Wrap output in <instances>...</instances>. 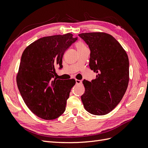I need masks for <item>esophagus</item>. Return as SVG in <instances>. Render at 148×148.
Returning a JSON list of instances; mask_svg holds the SVG:
<instances>
[{
	"instance_id": "esophagus-1",
	"label": "esophagus",
	"mask_w": 148,
	"mask_h": 148,
	"mask_svg": "<svg viewBox=\"0 0 148 148\" xmlns=\"http://www.w3.org/2000/svg\"><path fill=\"white\" fill-rule=\"evenodd\" d=\"M75 83H76L77 84H81L82 81L81 80H78V79H75Z\"/></svg>"
}]
</instances>
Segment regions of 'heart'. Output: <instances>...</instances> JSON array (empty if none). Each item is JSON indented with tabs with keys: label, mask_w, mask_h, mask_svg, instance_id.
<instances>
[{
	"label": "heart",
	"mask_w": 148,
	"mask_h": 148,
	"mask_svg": "<svg viewBox=\"0 0 148 148\" xmlns=\"http://www.w3.org/2000/svg\"><path fill=\"white\" fill-rule=\"evenodd\" d=\"M75 47H76L78 51H80V50H82V49H83L86 48V45L81 41H79V42H77L76 44H75Z\"/></svg>",
	"instance_id": "b5f03b06"
}]
</instances>
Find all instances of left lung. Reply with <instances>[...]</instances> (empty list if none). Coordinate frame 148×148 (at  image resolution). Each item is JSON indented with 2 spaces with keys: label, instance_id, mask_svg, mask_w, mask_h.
<instances>
[{
  "label": "left lung",
  "instance_id": "1",
  "mask_svg": "<svg viewBox=\"0 0 148 148\" xmlns=\"http://www.w3.org/2000/svg\"><path fill=\"white\" fill-rule=\"evenodd\" d=\"M79 36L89 45L90 69L97 73L91 82L82 81L85 92L82 102L92 114H107L120 103L127 88V55L119 42L108 34L82 33Z\"/></svg>",
  "mask_w": 148,
  "mask_h": 148
}]
</instances>
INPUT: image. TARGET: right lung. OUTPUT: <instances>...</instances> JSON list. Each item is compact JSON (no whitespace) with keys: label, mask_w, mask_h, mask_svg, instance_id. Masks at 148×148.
Segmentation results:
<instances>
[{"label":"right lung","mask_w":148,"mask_h":148,"mask_svg":"<svg viewBox=\"0 0 148 148\" xmlns=\"http://www.w3.org/2000/svg\"><path fill=\"white\" fill-rule=\"evenodd\" d=\"M71 33L40 38L25 48L17 74L18 89L35 115L45 120L58 118L65 111L74 79L54 78L56 67L62 68V57L77 40Z\"/></svg>","instance_id":"add662e5"}]
</instances>
